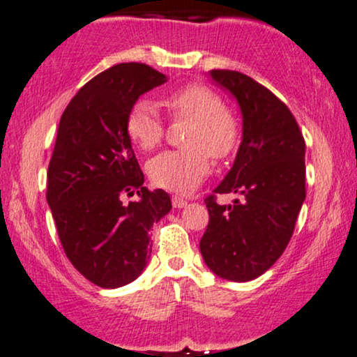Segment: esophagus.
<instances>
[{
    "label": "esophagus",
    "mask_w": 357,
    "mask_h": 357,
    "mask_svg": "<svg viewBox=\"0 0 357 357\" xmlns=\"http://www.w3.org/2000/svg\"><path fill=\"white\" fill-rule=\"evenodd\" d=\"M171 202H173V206L178 207V209H183V207L188 206V201L184 199V197H179V196L171 197Z\"/></svg>",
    "instance_id": "obj_1"
}]
</instances>
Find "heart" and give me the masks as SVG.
Wrapping results in <instances>:
<instances>
[{"mask_svg":"<svg viewBox=\"0 0 357 357\" xmlns=\"http://www.w3.org/2000/svg\"><path fill=\"white\" fill-rule=\"evenodd\" d=\"M173 119H191L186 151H165L146 163V173L158 188L189 192L209 174L211 161L227 160L241 143V125L218 92L201 84H188L166 93L163 98ZM125 130L135 146L150 151L163 142L165 121L156 103L139 98L125 116Z\"/></svg>","mask_w":357,"mask_h":357,"instance_id":"b5f03b06","label":"heart"}]
</instances>
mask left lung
Wrapping results in <instances>:
<instances>
[{
  "label": "left lung",
  "instance_id": "left-lung-1",
  "mask_svg": "<svg viewBox=\"0 0 357 357\" xmlns=\"http://www.w3.org/2000/svg\"><path fill=\"white\" fill-rule=\"evenodd\" d=\"M211 77L237 98L243 133L232 169L207 196L209 224L199 242L206 265L220 278L249 282L280 259L295 231L305 189V138L285 103L236 70ZM243 201L220 206L215 193Z\"/></svg>",
  "mask_w": 357,
  "mask_h": 357
}]
</instances>
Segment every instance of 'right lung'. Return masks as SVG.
Here are the masks:
<instances>
[{"mask_svg": "<svg viewBox=\"0 0 357 357\" xmlns=\"http://www.w3.org/2000/svg\"><path fill=\"white\" fill-rule=\"evenodd\" d=\"M165 82L146 64H116L89 80L59 121L46 199L67 259L97 287H123L143 272L148 232L171 209L168 192L143 186L125 130L130 107ZM133 193L139 199L123 205Z\"/></svg>", "mask_w": 357, "mask_h": 357, "instance_id": "1", "label": "right lung"}]
</instances>
